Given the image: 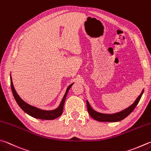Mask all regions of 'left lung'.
Segmentation results:
<instances>
[{
	"instance_id": "obj_1",
	"label": "left lung",
	"mask_w": 151,
	"mask_h": 151,
	"mask_svg": "<svg viewBox=\"0 0 151 151\" xmlns=\"http://www.w3.org/2000/svg\"><path fill=\"white\" fill-rule=\"evenodd\" d=\"M144 92V89L142 91L141 93L140 94L138 97L136 99L135 101L130 106L127 108L126 109L121 111L120 112H117L115 114H102L96 112L95 110H94L91 105L89 104V102L87 101V110L89 112V115L91 117L95 119V120L99 122H119L122 120H124V118H126L127 116H129L131 113H132L133 110L135 109V108L137 106V104L139 103V101L141 98L143 93Z\"/></svg>"
}]
</instances>
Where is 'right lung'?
<instances>
[{"mask_svg":"<svg viewBox=\"0 0 151 151\" xmlns=\"http://www.w3.org/2000/svg\"><path fill=\"white\" fill-rule=\"evenodd\" d=\"M10 84H11V89H12V91L14 99H15V100L17 103H18V104L19 105V106L20 107L25 113H27V114L32 116L33 118L41 119V120H54V119L59 117L60 116H61L62 112H63L64 104L65 102V101H66L67 94L73 83L70 85L67 88L66 93H65V95L64 96L63 99H62V100L60 102V104L59 105V106L57 108V109L52 110H44L39 109L38 108L31 106V105L26 103L25 101H23L22 99L19 97V96L18 95V93H16L15 89H14L11 76H10Z\"/></svg>","mask_w":151,"mask_h":151,"instance_id":"add662e5","label":"right lung"}]
</instances>
